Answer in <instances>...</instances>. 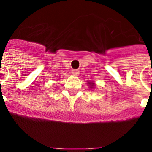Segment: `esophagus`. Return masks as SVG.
Returning <instances> with one entry per match:
<instances>
[{
    "label": "esophagus",
    "instance_id": "obj_1",
    "mask_svg": "<svg viewBox=\"0 0 152 152\" xmlns=\"http://www.w3.org/2000/svg\"><path fill=\"white\" fill-rule=\"evenodd\" d=\"M72 73L73 74V75H78V74L80 73V72H79L78 70H72Z\"/></svg>",
    "mask_w": 152,
    "mask_h": 152
}]
</instances>
